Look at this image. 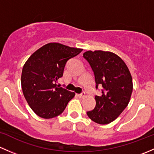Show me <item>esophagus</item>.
I'll list each match as a JSON object with an SVG mask.
<instances>
[{
	"mask_svg": "<svg viewBox=\"0 0 154 154\" xmlns=\"http://www.w3.org/2000/svg\"><path fill=\"white\" fill-rule=\"evenodd\" d=\"M78 96H79V98H83V97H85V91H82V93H80V94L78 95Z\"/></svg>",
	"mask_w": 154,
	"mask_h": 154,
	"instance_id": "esophagus-1",
	"label": "esophagus"
}]
</instances>
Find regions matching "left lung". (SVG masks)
<instances>
[{
    "label": "left lung",
    "instance_id": "left-lung-1",
    "mask_svg": "<svg viewBox=\"0 0 154 154\" xmlns=\"http://www.w3.org/2000/svg\"><path fill=\"white\" fill-rule=\"evenodd\" d=\"M83 57L94 73L96 89L101 87V96H95L96 107L87 114L96 123L109 124L129 103L133 91L131 72L123 60L110 52L88 51Z\"/></svg>",
    "mask_w": 154,
    "mask_h": 154
}]
</instances>
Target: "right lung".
<instances>
[{"label": "right lung", "instance_id": "obj_1", "mask_svg": "<svg viewBox=\"0 0 154 154\" xmlns=\"http://www.w3.org/2000/svg\"><path fill=\"white\" fill-rule=\"evenodd\" d=\"M82 49L50 43L35 52L22 69L21 87L28 104L38 116L51 119L61 114L75 93L56 85L69 59Z\"/></svg>", "mask_w": 154, "mask_h": 154}]
</instances>
